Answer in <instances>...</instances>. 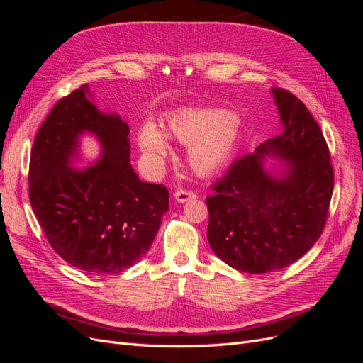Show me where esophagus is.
<instances>
[{
	"instance_id": "esophagus-1",
	"label": "esophagus",
	"mask_w": 363,
	"mask_h": 363,
	"mask_svg": "<svg viewBox=\"0 0 363 363\" xmlns=\"http://www.w3.org/2000/svg\"><path fill=\"white\" fill-rule=\"evenodd\" d=\"M195 196H196V194L192 192V191H188V189H177V191H175V194H174V199L177 200L179 203L194 200Z\"/></svg>"
}]
</instances>
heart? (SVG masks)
<instances>
[{
	"mask_svg": "<svg viewBox=\"0 0 363 363\" xmlns=\"http://www.w3.org/2000/svg\"><path fill=\"white\" fill-rule=\"evenodd\" d=\"M168 131L171 138L189 147L192 169L199 174H211L233 152L239 121L224 111L192 108L171 115ZM139 145L155 164H159L169 151L167 136L151 123L139 130Z\"/></svg>",
	"mask_w": 363,
	"mask_h": 363,
	"instance_id": "b5f03b06",
	"label": "heart"
}]
</instances>
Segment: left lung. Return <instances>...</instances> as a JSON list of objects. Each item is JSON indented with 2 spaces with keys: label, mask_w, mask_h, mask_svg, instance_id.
I'll return each mask as SVG.
<instances>
[{
  "label": "left lung",
  "mask_w": 363,
  "mask_h": 363,
  "mask_svg": "<svg viewBox=\"0 0 363 363\" xmlns=\"http://www.w3.org/2000/svg\"><path fill=\"white\" fill-rule=\"evenodd\" d=\"M284 130L230 164L206 200L207 239L232 268L263 274L289 267L309 251L327 223L335 174L325 138L289 91L272 89ZM287 160L283 178L262 168V156Z\"/></svg>",
  "instance_id": "obj_1"
}]
</instances>
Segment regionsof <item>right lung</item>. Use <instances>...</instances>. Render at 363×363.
Masks as SVG:
<instances>
[{"instance_id": "obj_1", "label": "right lung", "mask_w": 363, "mask_h": 363, "mask_svg": "<svg viewBox=\"0 0 363 363\" xmlns=\"http://www.w3.org/2000/svg\"><path fill=\"white\" fill-rule=\"evenodd\" d=\"M83 84L60 98L31 147L28 194L48 244L69 265L89 274H118L152 245L168 212L167 186L142 182L130 164L128 124L87 100ZM91 130L102 159L77 172L69 167L78 138Z\"/></svg>"}]
</instances>
